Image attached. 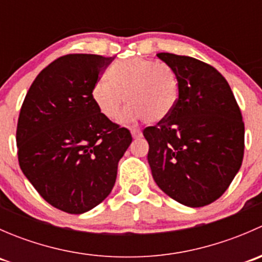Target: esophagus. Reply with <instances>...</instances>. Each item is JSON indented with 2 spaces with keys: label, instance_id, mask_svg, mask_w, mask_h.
<instances>
[{
  "label": "esophagus",
  "instance_id": "34e87169",
  "mask_svg": "<svg viewBox=\"0 0 262 262\" xmlns=\"http://www.w3.org/2000/svg\"><path fill=\"white\" fill-rule=\"evenodd\" d=\"M130 133L133 138H139V137H142V132L138 130V129H132Z\"/></svg>",
  "mask_w": 262,
  "mask_h": 262
}]
</instances>
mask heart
Instances as JSON below:
<instances>
[{"label": "heart", "instance_id": "obj_1", "mask_svg": "<svg viewBox=\"0 0 262 262\" xmlns=\"http://www.w3.org/2000/svg\"><path fill=\"white\" fill-rule=\"evenodd\" d=\"M180 95V82L175 71L155 60L132 59L119 62L92 89V99L107 120H116L124 101L129 106L121 123L143 119L156 124L172 114Z\"/></svg>", "mask_w": 262, "mask_h": 262}]
</instances>
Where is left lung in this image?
Instances as JSON below:
<instances>
[{"mask_svg":"<svg viewBox=\"0 0 262 262\" xmlns=\"http://www.w3.org/2000/svg\"><path fill=\"white\" fill-rule=\"evenodd\" d=\"M180 82L172 114L143 130L156 184L180 204L204 207L224 194L244 160L245 124L226 78L186 55L158 53Z\"/></svg>","mask_w":262,"mask_h":262,"instance_id":"left-lung-1","label":"left lung"}]
</instances>
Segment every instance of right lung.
Listing matches in <instances>:
<instances>
[{
  "label": "right lung",
  "mask_w": 262,
  "mask_h": 262,
  "mask_svg": "<svg viewBox=\"0 0 262 262\" xmlns=\"http://www.w3.org/2000/svg\"><path fill=\"white\" fill-rule=\"evenodd\" d=\"M114 57L67 54L31 83L16 129L21 171L46 202L82 214L112 192L130 132L107 120L92 89Z\"/></svg>",
  "instance_id": "right-lung-1"
}]
</instances>
